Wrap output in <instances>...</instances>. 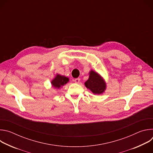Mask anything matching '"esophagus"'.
Listing matches in <instances>:
<instances>
[{
    "label": "esophagus",
    "instance_id": "34e87169",
    "mask_svg": "<svg viewBox=\"0 0 153 153\" xmlns=\"http://www.w3.org/2000/svg\"><path fill=\"white\" fill-rule=\"evenodd\" d=\"M80 79L79 78H76V79H75L74 80V82L75 83H78L80 82Z\"/></svg>",
    "mask_w": 153,
    "mask_h": 153
}]
</instances>
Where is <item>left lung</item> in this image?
I'll return each instance as SVG.
<instances>
[{
	"mask_svg": "<svg viewBox=\"0 0 153 153\" xmlns=\"http://www.w3.org/2000/svg\"><path fill=\"white\" fill-rule=\"evenodd\" d=\"M85 85L87 88L90 89L94 94H102L105 90V83L101 77L96 72L91 71L88 80Z\"/></svg>",
	"mask_w": 153,
	"mask_h": 153,
	"instance_id": "left-lung-1",
	"label": "left lung"
}]
</instances>
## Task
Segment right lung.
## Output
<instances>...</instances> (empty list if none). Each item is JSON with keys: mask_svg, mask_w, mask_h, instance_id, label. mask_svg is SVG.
Returning <instances> with one entry per match:
<instances>
[{"mask_svg": "<svg viewBox=\"0 0 153 153\" xmlns=\"http://www.w3.org/2000/svg\"><path fill=\"white\" fill-rule=\"evenodd\" d=\"M69 81L68 77L62 76L60 75H57L55 79L51 82L52 85L55 87V88H59L60 86H63L65 84H66Z\"/></svg>", "mask_w": 153, "mask_h": 153, "instance_id": "1", "label": "right lung"}]
</instances>
